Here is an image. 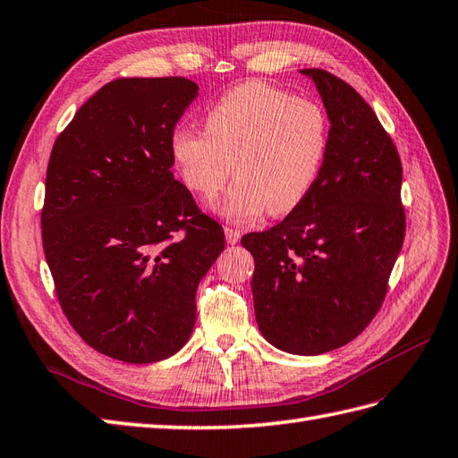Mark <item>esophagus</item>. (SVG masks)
I'll return each mask as SVG.
<instances>
[{
  "instance_id": "34e87169",
  "label": "esophagus",
  "mask_w": 458,
  "mask_h": 458,
  "mask_svg": "<svg viewBox=\"0 0 458 458\" xmlns=\"http://www.w3.org/2000/svg\"><path fill=\"white\" fill-rule=\"evenodd\" d=\"M225 239L229 245H235V242H239V239H241V233L233 227H225Z\"/></svg>"
}]
</instances>
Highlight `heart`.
<instances>
[{
	"instance_id": "obj_1",
	"label": "heart",
	"mask_w": 458,
	"mask_h": 458,
	"mask_svg": "<svg viewBox=\"0 0 458 458\" xmlns=\"http://www.w3.org/2000/svg\"><path fill=\"white\" fill-rule=\"evenodd\" d=\"M329 148L321 106L268 84L250 82L221 96L206 114V129L178 127L170 152L184 186L211 198L231 174L237 182L216 209L229 221L296 209L318 180Z\"/></svg>"
}]
</instances>
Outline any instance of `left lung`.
Segmentation results:
<instances>
[{"label": "left lung", "instance_id": "obj_1", "mask_svg": "<svg viewBox=\"0 0 458 458\" xmlns=\"http://www.w3.org/2000/svg\"><path fill=\"white\" fill-rule=\"evenodd\" d=\"M310 76L329 117L318 180L286 219L247 233L259 329L292 354L351 343L378 313L405 235L402 160L360 94L327 70Z\"/></svg>", "mask_w": 458, "mask_h": 458}]
</instances>
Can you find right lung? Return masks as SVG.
I'll use <instances>...</instances> for the list:
<instances>
[{
  "instance_id": "right-lung-1",
  "label": "right lung",
  "mask_w": 458,
  "mask_h": 458,
  "mask_svg": "<svg viewBox=\"0 0 458 458\" xmlns=\"http://www.w3.org/2000/svg\"><path fill=\"white\" fill-rule=\"evenodd\" d=\"M188 78H119L55 140L43 249L70 325L111 359L165 360L190 339L196 290L225 233L174 180L170 139L198 98Z\"/></svg>"
}]
</instances>
